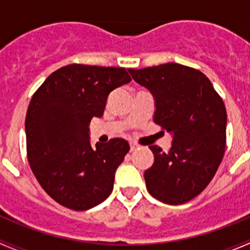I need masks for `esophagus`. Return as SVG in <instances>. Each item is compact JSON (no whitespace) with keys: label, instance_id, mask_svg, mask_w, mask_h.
Here are the masks:
<instances>
[{"label":"esophagus","instance_id":"34e87169","mask_svg":"<svg viewBox=\"0 0 250 250\" xmlns=\"http://www.w3.org/2000/svg\"><path fill=\"white\" fill-rule=\"evenodd\" d=\"M129 145H130V151H134L135 148L138 147V145L135 143H129Z\"/></svg>","mask_w":250,"mask_h":250}]
</instances>
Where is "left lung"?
I'll return each instance as SVG.
<instances>
[{
    "label": "left lung",
    "mask_w": 250,
    "mask_h": 250,
    "mask_svg": "<svg viewBox=\"0 0 250 250\" xmlns=\"http://www.w3.org/2000/svg\"><path fill=\"white\" fill-rule=\"evenodd\" d=\"M128 71L155 98L153 122L173 134L168 152L148 146L155 162L144 174L147 191L163 203L188 202L208 186L223 161L225 104L208 77L193 67L168 62Z\"/></svg>",
    "instance_id": "left-lung-1"
}]
</instances>
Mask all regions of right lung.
Instances as JSON below:
<instances>
[{
  "label": "right lung",
  "mask_w": 250,
  "mask_h": 250,
  "mask_svg": "<svg viewBox=\"0 0 250 250\" xmlns=\"http://www.w3.org/2000/svg\"><path fill=\"white\" fill-rule=\"evenodd\" d=\"M132 81L125 67L71 64L50 74L35 92L25 118L26 152L44 191L72 210H87L112 192L115 172L129 151L125 139L89 141L113 89Z\"/></svg>",
  "instance_id": "1"
}]
</instances>
